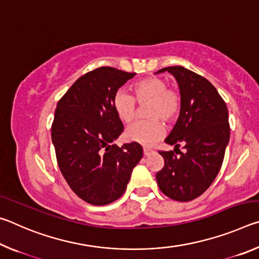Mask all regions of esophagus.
Instances as JSON below:
<instances>
[{
	"mask_svg": "<svg viewBox=\"0 0 259 259\" xmlns=\"http://www.w3.org/2000/svg\"><path fill=\"white\" fill-rule=\"evenodd\" d=\"M153 153H154V151H153V150H151V148H147V147H145V148H144V155H146V156H148V155H151V154H153Z\"/></svg>",
	"mask_w": 259,
	"mask_h": 259,
	"instance_id": "obj_1",
	"label": "esophagus"
}]
</instances>
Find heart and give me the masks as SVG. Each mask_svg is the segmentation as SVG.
Wrapping results in <instances>:
<instances>
[{
    "mask_svg": "<svg viewBox=\"0 0 259 259\" xmlns=\"http://www.w3.org/2000/svg\"><path fill=\"white\" fill-rule=\"evenodd\" d=\"M133 95L124 90H119L113 98L114 111L119 119L130 123L137 114L139 105L150 104L147 107V117L150 120L139 121L129 125L125 130V137L130 142L143 146H153L163 135L161 121L170 123L178 117L182 109V96L174 88H168L163 78L150 76L133 84Z\"/></svg>",
    "mask_w": 259,
    "mask_h": 259,
    "instance_id": "b5f03b06",
    "label": "heart"
}]
</instances>
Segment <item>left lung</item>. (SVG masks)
<instances>
[{"label": "left lung", "instance_id": "left-lung-1", "mask_svg": "<svg viewBox=\"0 0 259 259\" xmlns=\"http://www.w3.org/2000/svg\"><path fill=\"white\" fill-rule=\"evenodd\" d=\"M178 83L182 109L165 143L174 151L159 153L164 165L156 174L161 192L179 202L198 198L208 190L221 170L230 140L229 111L221 95L207 78L183 66L162 68ZM184 144L186 152L179 150ZM179 154V156L177 154Z\"/></svg>", "mask_w": 259, "mask_h": 259}]
</instances>
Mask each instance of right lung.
Here are the masks:
<instances>
[{"label": "right lung", "mask_w": 259, "mask_h": 259, "mask_svg": "<svg viewBox=\"0 0 259 259\" xmlns=\"http://www.w3.org/2000/svg\"><path fill=\"white\" fill-rule=\"evenodd\" d=\"M136 73L99 67L74 82L57 104L51 126L57 162L69 187L85 202L112 203L123 194L143 157L137 143L119 147L123 124L113 98Z\"/></svg>", "instance_id": "right-lung-1"}]
</instances>
